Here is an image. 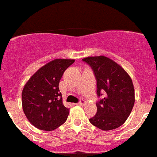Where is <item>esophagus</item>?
I'll use <instances>...</instances> for the list:
<instances>
[{
	"instance_id": "obj_1",
	"label": "esophagus",
	"mask_w": 157,
	"mask_h": 157,
	"mask_svg": "<svg viewBox=\"0 0 157 157\" xmlns=\"http://www.w3.org/2000/svg\"><path fill=\"white\" fill-rule=\"evenodd\" d=\"M84 103H85V101H84V100H80L79 102H78V103H77V105H79V106H82V105L84 104Z\"/></svg>"
}]
</instances>
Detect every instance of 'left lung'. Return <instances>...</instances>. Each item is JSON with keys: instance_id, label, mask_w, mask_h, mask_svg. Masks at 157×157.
I'll return each mask as SVG.
<instances>
[{"instance_id": "1", "label": "left lung", "mask_w": 157, "mask_h": 157, "mask_svg": "<svg viewBox=\"0 0 157 157\" xmlns=\"http://www.w3.org/2000/svg\"><path fill=\"white\" fill-rule=\"evenodd\" d=\"M82 61L92 68L96 80L97 111L90 121L103 131L122 125L135 103L132 78L118 64L104 56L89 57Z\"/></svg>"}]
</instances>
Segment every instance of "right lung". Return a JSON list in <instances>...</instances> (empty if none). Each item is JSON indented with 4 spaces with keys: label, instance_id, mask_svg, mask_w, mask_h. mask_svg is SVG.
Returning a JSON list of instances; mask_svg holds the SVG:
<instances>
[{
    "label": "right lung",
    "instance_id": "1",
    "mask_svg": "<svg viewBox=\"0 0 157 157\" xmlns=\"http://www.w3.org/2000/svg\"><path fill=\"white\" fill-rule=\"evenodd\" d=\"M74 62L71 59H55L39 69L24 86L23 111L37 128L54 130L67 120L69 109L63 104L58 86L64 71Z\"/></svg>",
    "mask_w": 157,
    "mask_h": 157
}]
</instances>
